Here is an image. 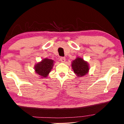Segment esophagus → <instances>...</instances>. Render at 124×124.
I'll use <instances>...</instances> for the list:
<instances>
[{
    "mask_svg": "<svg viewBox=\"0 0 124 124\" xmlns=\"http://www.w3.org/2000/svg\"><path fill=\"white\" fill-rule=\"evenodd\" d=\"M60 61H61V62L64 63L65 61H66V58H65L64 57H62L60 58Z\"/></svg>",
    "mask_w": 124,
    "mask_h": 124,
    "instance_id": "34e87169",
    "label": "esophagus"
}]
</instances>
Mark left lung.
Masks as SVG:
<instances>
[{"label": "left lung", "mask_w": 124, "mask_h": 124, "mask_svg": "<svg viewBox=\"0 0 124 124\" xmlns=\"http://www.w3.org/2000/svg\"><path fill=\"white\" fill-rule=\"evenodd\" d=\"M71 63L72 70L78 77H84L89 73V64L82 58L78 57Z\"/></svg>", "instance_id": "1"}]
</instances>
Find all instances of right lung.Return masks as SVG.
Returning a JSON list of instances; mask_svg holds the SVG:
<instances>
[{"label":"right lung","instance_id":"1","mask_svg":"<svg viewBox=\"0 0 124 124\" xmlns=\"http://www.w3.org/2000/svg\"><path fill=\"white\" fill-rule=\"evenodd\" d=\"M54 65V61L49 58H44L40 62L35 64L34 69L35 73L41 78H46L51 72Z\"/></svg>","mask_w":124,"mask_h":124}]
</instances>
